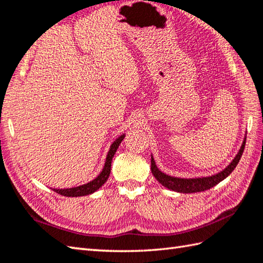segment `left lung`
Instances as JSON below:
<instances>
[{
	"label": "left lung",
	"mask_w": 263,
	"mask_h": 263,
	"mask_svg": "<svg viewBox=\"0 0 263 263\" xmlns=\"http://www.w3.org/2000/svg\"><path fill=\"white\" fill-rule=\"evenodd\" d=\"M245 140H247V139H244L241 149L238 150V154L236 155V157L233 159L232 163L228 165L224 171L219 172L218 174L211 175L208 177H199V178H180V177L170 176V175H166L165 173H163L157 168V166H156V163L153 157H152V173L156 177V180H157L160 184H163V185L167 189L173 190V191L181 192V193H194V192L205 191V190L214 187L218 183H220L222 180H225V178L234 171V168L237 166L239 159L242 157V154L244 152V147H245Z\"/></svg>",
	"instance_id": "1"
}]
</instances>
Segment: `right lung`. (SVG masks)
<instances>
[{"label": "right lung", "instance_id": "obj_1", "mask_svg": "<svg viewBox=\"0 0 263 263\" xmlns=\"http://www.w3.org/2000/svg\"><path fill=\"white\" fill-rule=\"evenodd\" d=\"M124 135H122L121 137H119L116 140L111 143V146L109 148V152L107 154V157H106V161H105V166L102 171V173L92 180L91 182H89L87 184H83V185L77 186V187H71V189H53V191H55L57 193L64 195V197H82V195H88L91 194L103 185V184L107 181V178L110 174V166H111V159H113L114 155L116 153L117 148L121 144L122 140L124 139Z\"/></svg>", "mask_w": 263, "mask_h": 263}]
</instances>
